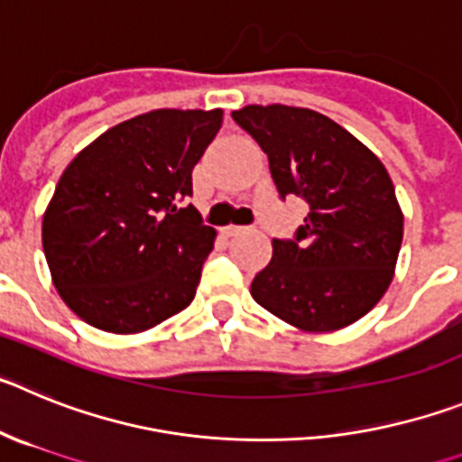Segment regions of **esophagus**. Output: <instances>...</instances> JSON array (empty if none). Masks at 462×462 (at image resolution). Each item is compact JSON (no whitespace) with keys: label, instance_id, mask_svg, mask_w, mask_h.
Instances as JSON below:
<instances>
[{"label":"esophagus","instance_id":"esophagus-1","mask_svg":"<svg viewBox=\"0 0 462 462\" xmlns=\"http://www.w3.org/2000/svg\"><path fill=\"white\" fill-rule=\"evenodd\" d=\"M246 230H248L246 226H227L223 232H226L227 236H235V235H241V232H246Z\"/></svg>","mask_w":462,"mask_h":462}]
</instances>
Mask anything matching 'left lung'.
<instances>
[{"label": "left lung", "mask_w": 462, "mask_h": 462, "mask_svg": "<svg viewBox=\"0 0 462 462\" xmlns=\"http://www.w3.org/2000/svg\"><path fill=\"white\" fill-rule=\"evenodd\" d=\"M232 119L267 153L278 195L310 211L251 282L262 309L310 334L343 329L386 292L402 244L392 177L371 149L309 107L246 106Z\"/></svg>", "instance_id": "8db88e82"}]
</instances>
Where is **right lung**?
<instances>
[{
	"instance_id": "obj_1",
	"label": "right lung",
	"mask_w": 462,
	"mask_h": 462,
	"mask_svg": "<svg viewBox=\"0 0 462 462\" xmlns=\"http://www.w3.org/2000/svg\"><path fill=\"white\" fill-rule=\"evenodd\" d=\"M221 124L223 110H152L70 161L43 214V251L78 318L140 334L193 301L216 230L177 205Z\"/></svg>"
}]
</instances>
